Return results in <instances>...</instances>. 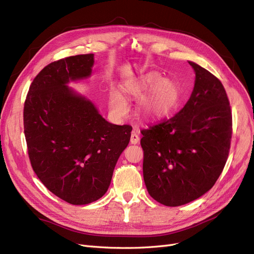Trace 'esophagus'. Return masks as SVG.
Instances as JSON below:
<instances>
[{
	"instance_id": "obj_1",
	"label": "esophagus",
	"mask_w": 254,
	"mask_h": 254,
	"mask_svg": "<svg viewBox=\"0 0 254 254\" xmlns=\"http://www.w3.org/2000/svg\"><path fill=\"white\" fill-rule=\"evenodd\" d=\"M140 142V136L135 131L131 132V136H130V143L131 144H137Z\"/></svg>"
}]
</instances>
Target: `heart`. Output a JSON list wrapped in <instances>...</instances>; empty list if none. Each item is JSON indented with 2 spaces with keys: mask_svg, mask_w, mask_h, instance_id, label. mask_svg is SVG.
Here are the masks:
<instances>
[{
  "mask_svg": "<svg viewBox=\"0 0 254 254\" xmlns=\"http://www.w3.org/2000/svg\"><path fill=\"white\" fill-rule=\"evenodd\" d=\"M153 86L150 94L142 103V112L150 119L161 118L170 112L180 97V90L177 84L167 78H160L155 73H149L139 79L130 81L125 87V93L133 98L141 97L146 91ZM109 106L117 117H123L126 113L127 104L117 91L109 95Z\"/></svg>",
  "mask_w": 254,
  "mask_h": 254,
  "instance_id": "obj_1",
  "label": "heart"
}]
</instances>
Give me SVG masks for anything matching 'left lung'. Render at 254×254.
Instances as JSON below:
<instances>
[{
    "instance_id": "left-lung-1",
    "label": "left lung",
    "mask_w": 254,
    "mask_h": 254,
    "mask_svg": "<svg viewBox=\"0 0 254 254\" xmlns=\"http://www.w3.org/2000/svg\"><path fill=\"white\" fill-rule=\"evenodd\" d=\"M195 86L173 118L143 129V176L149 195L167 206L205 194L226 165L232 136V112L220 80L189 61Z\"/></svg>"
}]
</instances>
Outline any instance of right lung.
Returning a JSON list of instances; mask_svg holds the SVG:
<instances>
[{
	"label": "right lung",
	"mask_w": 254,
	"mask_h": 254,
	"mask_svg": "<svg viewBox=\"0 0 254 254\" xmlns=\"http://www.w3.org/2000/svg\"><path fill=\"white\" fill-rule=\"evenodd\" d=\"M93 64V54H86L48 64L30 84L23 111L34 172L54 195L75 205L105 195L132 130L107 122L66 86L88 78Z\"/></svg>",
	"instance_id": "right-lung-1"
}]
</instances>
